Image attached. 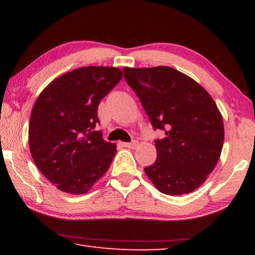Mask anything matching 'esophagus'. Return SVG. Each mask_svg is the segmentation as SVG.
Instances as JSON below:
<instances>
[{
	"label": "esophagus",
	"mask_w": 255,
	"mask_h": 255,
	"mask_svg": "<svg viewBox=\"0 0 255 255\" xmlns=\"http://www.w3.org/2000/svg\"><path fill=\"white\" fill-rule=\"evenodd\" d=\"M124 146H125V147H127V148L133 149V148L137 147L138 143H137V141H131V143H124Z\"/></svg>",
	"instance_id": "1"
}]
</instances>
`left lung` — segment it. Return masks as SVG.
I'll return each mask as SVG.
<instances>
[{
    "label": "left lung",
    "mask_w": 255,
    "mask_h": 255,
    "mask_svg": "<svg viewBox=\"0 0 255 255\" xmlns=\"http://www.w3.org/2000/svg\"><path fill=\"white\" fill-rule=\"evenodd\" d=\"M154 129L157 157L144 171L159 192L181 196L195 191L214 171L224 144L223 117L214 99L191 77L169 66L125 67Z\"/></svg>",
    "instance_id": "left-lung-1"
}]
</instances>
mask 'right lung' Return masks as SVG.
I'll return each instance as SVG.
<instances>
[{
    "instance_id": "add662e5",
    "label": "right lung",
    "mask_w": 255,
    "mask_h": 255,
    "mask_svg": "<svg viewBox=\"0 0 255 255\" xmlns=\"http://www.w3.org/2000/svg\"><path fill=\"white\" fill-rule=\"evenodd\" d=\"M122 79L117 67H80L51 81L34 102L30 153L60 191L88 193L109 169L117 145L103 140L93 129L99 123V103Z\"/></svg>"
}]
</instances>
